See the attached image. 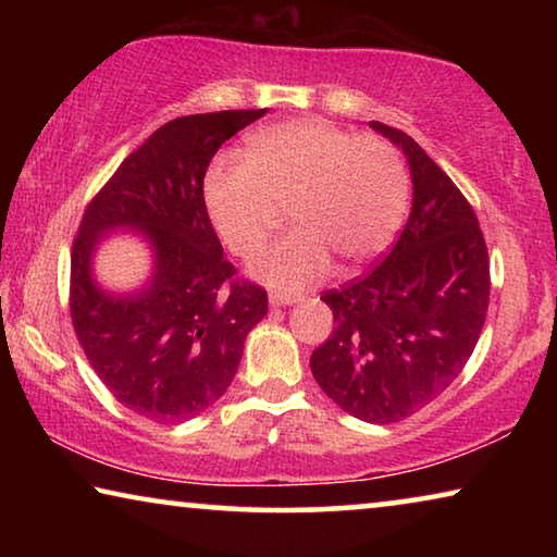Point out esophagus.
I'll return each instance as SVG.
<instances>
[{
    "label": "esophagus",
    "instance_id": "34e87169",
    "mask_svg": "<svg viewBox=\"0 0 557 557\" xmlns=\"http://www.w3.org/2000/svg\"><path fill=\"white\" fill-rule=\"evenodd\" d=\"M297 301H299L297 295H287V292H270L272 307H289V305H297Z\"/></svg>",
    "mask_w": 557,
    "mask_h": 557
}]
</instances>
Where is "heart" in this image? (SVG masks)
<instances>
[{"label": "heart", "mask_w": 557, "mask_h": 557, "mask_svg": "<svg viewBox=\"0 0 557 557\" xmlns=\"http://www.w3.org/2000/svg\"><path fill=\"white\" fill-rule=\"evenodd\" d=\"M211 223L228 250L252 258L280 209L295 223L256 260L252 275L280 289H305L332 268H358L388 248L408 206L398 149L354 137L322 117H297L256 132L245 159H221L203 184Z\"/></svg>", "instance_id": "heart-1"}]
</instances>
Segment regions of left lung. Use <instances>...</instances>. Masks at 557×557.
I'll return each instance as SVG.
<instances>
[{
    "mask_svg": "<svg viewBox=\"0 0 557 557\" xmlns=\"http://www.w3.org/2000/svg\"><path fill=\"white\" fill-rule=\"evenodd\" d=\"M371 127L408 159L410 219L383 262L324 292L336 326L309 366L338 408L388 425L425 408L465 369L492 282L482 228L451 178L405 132Z\"/></svg>",
    "mask_w": 557,
    "mask_h": 557,
    "instance_id": "8db88e82",
    "label": "left lung"
}]
</instances>
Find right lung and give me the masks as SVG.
Segmentation results:
<instances>
[{
  "mask_svg": "<svg viewBox=\"0 0 557 557\" xmlns=\"http://www.w3.org/2000/svg\"><path fill=\"white\" fill-rule=\"evenodd\" d=\"M268 110L176 117L117 166L83 213L71 252V317L92 371L132 412L159 425L191 420L228 388L245 336L268 314L265 289L235 280L203 201L219 147ZM137 232L153 275L106 290L91 258L110 232Z\"/></svg>",
  "mask_w": 557,
  "mask_h": 557,
  "instance_id": "add662e5",
  "label": "right lung"
}]
</instances>
